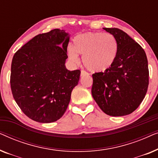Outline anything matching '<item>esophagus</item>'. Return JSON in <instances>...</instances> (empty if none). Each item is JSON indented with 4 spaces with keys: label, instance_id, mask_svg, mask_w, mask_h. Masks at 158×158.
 <instances>
[{
    "label": "esophagus",
    "instance_id": "obj_1",
    "mask_svg": "<svg viewBox=\"0 0 158 158\" xmlns=\"http://www.w3.org/2000/svg\"><path fill=\"white\" fill-rule=\"evenodd\" d=\"M88 73L87 72H85V71L81 70V76H83V75H88Z\"/></svg>",
    "mask_w": 158,
    "mask_h": 158
}]
</instances>
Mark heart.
Returning <instances> with one entry per match:
<instances>
[{"label":"heart","mask_w":158,"mask_h":158,"mask_svg":"<svg viewBox=\"0 0 158 158\" xmlns=\"http://www.w3.org/2000/svg\"><path fill=\"white\" fill-rule=\"evenodd\" d=\"M69 59L79 62L78 55H83V63L94 73L105 72L111 68L118 55V43L112 34L102 32H86L76 36L73 45L67 49Z\"/></svg>","instance_id":"1"}]
</instances>
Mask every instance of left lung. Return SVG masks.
Returning <instances> with one entry per match:
<instances>
[{
	"label": "left lung",
	"instance_id": "left-lung-1",
	"mask_svg": "<svg viewBox=\"0 0 158 158\" xmlns=\"http://www.w3.org/2000/svg\"><path fill=\"white\" fill-rule=\"evenodd\" d=\"M103 29L116 38L118 55L111 68L93 74V98L108 115H128L137 109L148 91V59L142 47L122 30Z\"/></svg>",
	"mask_w": 158,
	"mask_h": 158
}]
</instances>
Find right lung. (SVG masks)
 Instances as JSON below:
<instances>
[{"label": "right lung", "instance_id": "obj_1", "mask_svg": "<svg viewBox=\"0 0 158 158\" xmlns=\"http://www.w3.org/2000/svg\"><path fill=\"white\" fill-rule=\"evenodd\" d=\"M69 41L64 30H51L34 36L13 57V96L21 111L35 122L60 119L78 83L81 70L70 71L64 64Z\"/></svg>", "mask_w": 158, "mask_h": 158}]
</instances>
